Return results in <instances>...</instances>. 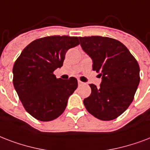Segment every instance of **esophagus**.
Returning <instances> with one entry per match:
<instances>
[{
  "mask_svg": "<svg viewBox=\"0 0 150 150\" xmlns=\"http://www.w3.org/2000/svg\"><path fill=\"white\" fill-rule=\"evenodd\" d=\"M83 84H84V83H83V82H82V81H81L80 80H78V85L79 86L83 85Z\"/></svg>",
  "mask_w": 150,
  "mask_h": 150,
  "instance_id": "34e87169",
  "label": "esophagus"
}]
</instances>
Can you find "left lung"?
<instances>
[{"label":"left lung","instance_id":"obj_1","mask_svg":"<svg viewBox=\"0 0 150 150\" xmlns=\"http://www.w3.org/2000/svg\"><path fill=\"white\" fill-rule=\"evenodd\" d=\"M79 39L82 49L93 61V70L102 76L99 88L90 84L91 93L83 99V104L98 119H116L134 99L140 81L139 63L119 40L100 36Z\"/></svg>","mask_w":150,"mask_h":150}]
</instances>
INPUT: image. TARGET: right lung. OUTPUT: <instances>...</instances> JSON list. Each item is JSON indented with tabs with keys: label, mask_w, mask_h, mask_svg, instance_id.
<instances>
[{
	"label": "right lung",
	"mask_w": 150,
	"mask_h": 150,
	"mask_svg": "<svg viewBox=\"0 0 150 150\" xmlns=\"http://www.w3.org/2000/svg\"><path fill=\"white\" fill-rule=\"evenodd\" d=\"M80 44L77 37L50 36L37 39L23 50L13 66V84L25 110L40 121L59 117L77 88V80L56 78L65 54Z\"/></svg>",
	"instance_id": "1"
}]
</instances>
